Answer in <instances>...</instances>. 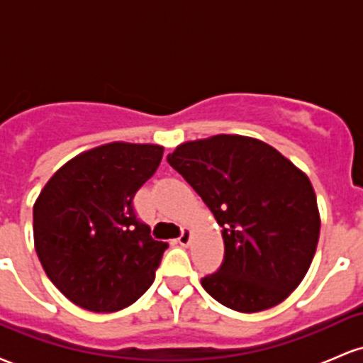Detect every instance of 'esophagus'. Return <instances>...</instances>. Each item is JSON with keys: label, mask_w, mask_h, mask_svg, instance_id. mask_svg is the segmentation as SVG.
Returning <instances> with one entry per match:
<instances>
[{"label": "esophagus", "mask_w": 363, "mask_h": 363, "mask_svg": "<svg viewBox=\"0 0 363 363\" xmlns=\"http://www.w3.org/2000/svg\"><path fill=\"white\" fill-rule=\"evenodd\" d=\"M177 242L181 244L182 247H187V245H189V242H191V230H189V228H184V230H182V234L177 239Z\"/></svg>", "instance_id": "obj_1"}]
</instances>
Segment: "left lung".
Returning <instances> with one entry per match:
<instances>
[{
    "instance_id": "8db88e82",
    "label": "left lung",
    "mask_w": 363,
    "mask_h": 363,
    "mask_svg": "<svg viewBox=\"0 0 363 363\" xmlns=\"http://www.w3.org/2000/svg\"><path fill=\"white\" fill-rule=\"evenodd\" d=\"M167 162L222 227L223 262L203 278V289L244 314L285 301L309 272L319 240V208L306 172L272 145L240 135L186 141Z\"/></svg>"
}]
</instances>
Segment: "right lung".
Here are the masks:
<instances>
[{
	"label": "right lung",
	"mask_w": 363,
	"mask_h": 363,
	"mask_svg": "<svg viewBox=\"0 0 363 363\" xmlns=\"http://www.w3.org/2000/svg\"><path fill=\"white\" fill-rule=\"evenodd\" d=\"M162 155L160 145H101L66 162L37 196L35 252L74 306L102 314L126 309L155 280L169 244L152 239L133 198Z\"/></svg>",
	"instance_id": "right-lung-1"
}]
</instances>
